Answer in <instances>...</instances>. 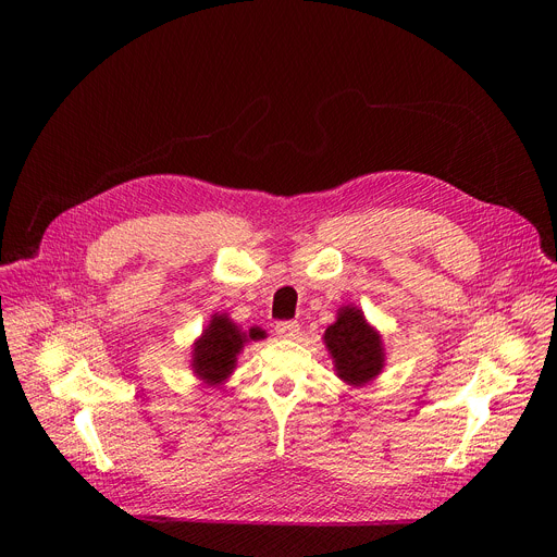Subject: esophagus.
<instances>
[{
	"mask_svg": "<svg viewBox=\"0 0 557 557\" xmlns=\"http://www.w3.org/2000/svg\"><path fill=\"white\" fill-rule=\"evenodd\" d=\"M300 332V325L296 323V320H280V323L275 325V334L280 338H296Z\"/></svg>",
	"mask_w": 557,
	"mask_h": 557,
	"instance_id": "obj_1",
	"label": "esophagus"
}]
</instances>
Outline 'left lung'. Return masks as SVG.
Masks as SVG:
<instances>
[{
    "instance_id": "8db88e82",
    "label": "left lung",
    "mask_w": 557,
    "mask_h": 557,
    "mask_svg": "<svg viewBox=\"0 0 557 557\" xmlns=\"http://www.w3.org/2000/svg\"><path fill=\"white\" fill-rule=\"evenodd\" d=\"M325 345L334 359L336 374L349 386H366L384 370L386 352L379 332L368 323L359 307H341L336 323L325 332Z\"/></svg>"
}]
</instances>
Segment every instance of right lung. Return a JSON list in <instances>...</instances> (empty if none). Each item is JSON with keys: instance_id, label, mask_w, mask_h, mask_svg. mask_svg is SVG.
<instances>
[{"instance_id": "1", "label": "right lung", "mask_w": 557, "mask_h": 557, "mask_svg": "<svg viewBox=\"0 0 557 557\" xmlns=\"http://www.w3.org/2000/svg\"><path fill=\"white\" fill-rule=\"evenodd\" d=\"M267 338V332L250 327L242 332L225 313H214L210 325L191 347V370L208 386H221L237 368V357L248 341Z\"/></svg>"}]
</instances>
